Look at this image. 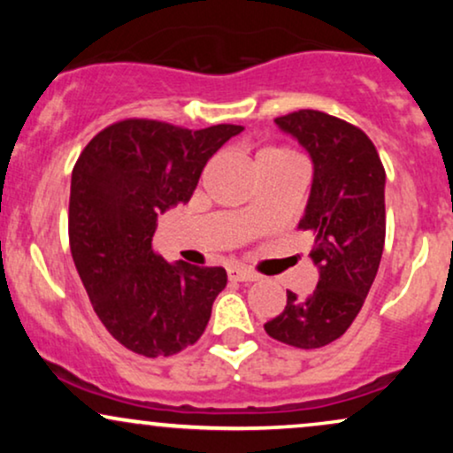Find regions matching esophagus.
<instances>
[{"label":"esophagus","instance_id":"esophagus-1","mask_svg":"<svg viewBox=\"0 0 453 453\" xmlns=\"http://www.w3.org/2000/svg\"><path fill=\"white\" fill-rule=\"evenodd\" d=\"M227 277H230V280H241V283H251V280H257L256 273H251V270L241 268V266L227 268Z\"/></svg>","mask_w":453,"mask_h":453}]
</instances>
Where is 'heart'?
I'll return each mask as SVG.
<instances>
[{"label":"heart","instance_id":"obj_1","mask_svg":"<svg viewBox=\"0 0 453 453\" xmlns=\"http://www.w3.org/2000/svg\"><path fill=\"white\" fill-rule=\"evenodd\" d=\"M277 159H296V157L292 153H289V150H285V149H266V150H262V153H259L257 164H259V161H277Z\"/></svg>","mask_w":453,"mask_h":453}]
</instances>
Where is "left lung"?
<instances>
[{"instance_id":"left-lung-1","label":"left lung","mask_w":453,"mask_h":453,"mask_svg":"<svg viewBox=\"0 0 453 453\" xmlns=\"http://www.w3.org/2000/svg\"><path fill=\"white\" fill-rule=\"evenodd\" d=\"M313 161V183L300 227L315 238L317 288L288 292L283 313L264 324L268 336L317 349L347 332L377 277L386 242V170L371 138L319 111L274 119Z\"/></svg>"}]
</instances>
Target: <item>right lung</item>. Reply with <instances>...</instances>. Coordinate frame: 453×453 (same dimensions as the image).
<instances>
[{
    "instance_id": "obj_1",
    "label": "right lung",
    "mask_w": 453,
    "mask_h": 453,
    "mask_svg": "<svg viewBox=\"0 0 453 453\" xmlns=\"http://www.w3.org/2000/svg\"><path fill=\"white\" fill-rule=\"evenodd\" d=\"M242 126L191 129L127 119L102 129L72 170L70 249L106 330L129 351L173 356L194 345L226 288L223 268L165 262L157 217L194 196L206 161Z\"/></svg>"
}]
</instances>
